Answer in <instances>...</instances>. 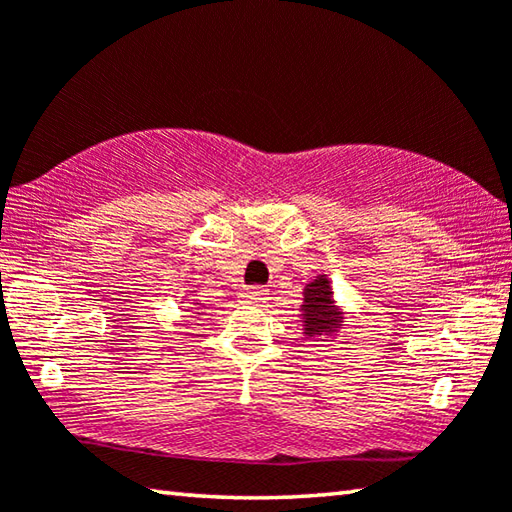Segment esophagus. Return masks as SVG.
<instances>
[{
    "label": "esophagus",
    "mask_w": 512,
    "mask_h": 512,
    "mask_svg": "<svg viewBox=\"0 0 512 512\" xmlns=\"http://www.w3.org/2000/svg\"><path fill=\"white\" fill-rule=\"evenodd\" d=\"M241 298H244L246 302H262L266 298V289L250 287V289H246L244 293H241Z\"/></svg>",
    "instance_id": "34e87169"
}]
</instances>
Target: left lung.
<instances>
[{"label": "left lung", "mask_w": 512, "mask_h": 512, "mask_svg": "<svg viewBox=\"0 0 512 512\" xmlns=\"http://www.w3.org/2000/svg\"><path fill=\"white\" fill-rule=\"evenodd\" d=\"M298 311L302 320V334L309 341L325 343L334 339L345 325V311L334 300L332 282L325 273L316 275V280L305 284Z\"/></svg>", "instance_id": "1"}]
</instances>
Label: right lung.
I'll use <instances>...</instances> for the list:
<instances>
[{
	"mask_svg": "<svg viewBox=\"0 0 512 512\" xmlns=\"http://www.w3.org/2000/svg\"><path fill=\"white\" fill-rule=\"evenodd\" d=\"M198 316H203V309H205V305H201V302H194V307H192Z\"/></svg>",
	"mask_w": 512,
	"mask_h": 512,
	"instance_id": "obj_1",
	"label": "right lung"
}]
</instances>
